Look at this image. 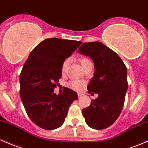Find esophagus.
<instances>
[{"instance_id":"1","label":"esophagus","mask_w":148,"mask_h":148,"mask_svg":"<svg viewBox=\"0 0 148 148\" xmlns=\"http://www.w3.org/2000/svg\"><path fill=\"white\" fill-rule=\"evenodd\" d=\"M78 96H79V98H81L82 96V94H81V93H79Z\"/></svg>"}]
</instances>
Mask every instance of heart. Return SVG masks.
Returning <instances> with one entry per match:
<instances>
[{"instance_id":"obj_1","label":"heart","mask_w":148,"mask_h":148,"mask_svg":"<svg viewBox=\"0 0 148 148\" xmlns=\"http://www.w3.org/2000/svg\"><path fill=\"white\" fill-rule=\"evenodd\" d=\"M79 62H80L81 64H82V67H83L84 65H86L87 63L90 62L89 59L86 58V57H81L79 59ZM69 59H66L62 64V74H64L66 72V70H67L68 66H69ZM69 86L70 88H71L72 89L77 90V91H79V90L82 89L84 87V83L83 82H80V81H72L70 83H69Z\"/></svg>"}]
</instances>
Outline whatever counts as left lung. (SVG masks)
I'll use <instances>...</instances> for the list:
<instances>
[{
	"instance_id": "1",
	"label": "left lung",
	"mask_w": 148,
	"mask_h": 148,
	"mask_svg": "<svg viewBox=\"0 0 148 148\" xmlns=\"http://www.w3.org/2000/svg\"><path fill=\"white\" fill-rule=\"evenodd\" d=\"M78 52L94 62V77L87 89L88 94H98L82 113L90 127L106 128L117 120L123 107L127 89V68L114 51L100 42L84 43Z\"/></svg>"
}]
</instances>
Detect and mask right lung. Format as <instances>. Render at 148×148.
I'll return each mask as SVG.
<instances>
[{"label": "right lung", "instance_id": "add662e5", "mask_svg": "<svg viewBox=\"0 0 148 148\" xmlns=\"http://www.w3.org/2000/svg\"><path fill=\"white\" fill-rule=\"evenodd\" d=\"M82 44L76 40L48 38L29 54L20 75V96L26 113L37 126L58 128L64 122L68 109L78 99L77 92L64 88L57 95L54 88L62 77L64 61Z\"/></svg>", "mask_w": 148, "mask_h": 148}]
</instances>
